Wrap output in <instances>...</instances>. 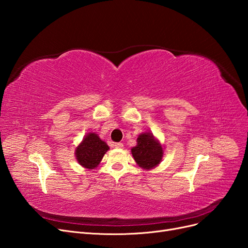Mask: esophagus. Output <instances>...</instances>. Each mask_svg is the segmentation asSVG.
<instances>
[{"label":"esophagus","instance_id":"1","mask_svg":"<svg viewBox=\"0 0 248 248\" xmlns=\"http://www.w3.org/2000/svg\"><path fill=\"white\" fill-rule=\"evenodd\" d=\"M112 146H114L117 149H122L123 148V144H121V142H116V144H114Z\"/></svg>","mask_w":248,"mask_h":248}]
</instances>
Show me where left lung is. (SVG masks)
Masks as SVG:
<instances>
[{"label": "left lung", "mask_w": 248, "mask_h": 248, "mask_svg": "<svg viewBox=\"0 0 248 248\" xmlns=\"http://www.w3.org/2000/svg\"><path fill=\"white\" fill-rule=\"evenodd\" d=\"M138 145L131 149L134 160L144 170H151L158 166L163 156V148L151 132L140 133Z\"/></svg>", "instance_id": "1"}]
</instances>
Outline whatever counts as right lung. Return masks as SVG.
Masks as SVG:
<instances>
[{
  "mask_svg": "<svg viewBox=\"0 0 248 248\" xmlns=\"http://www.w3.org/2000/svg\"><path fill=\"white\" fill-rule=\"evenodd\" d=\"M108 146L96 133L90 132L76 150L77 160L81 167L89 170L95 169L100 163L103 155L108 152Z\"/></svg>",
  "mask_w": 248,
  "mask_h": 248,
  "instance_id": "obj_1",
  "label": "right lung"
}]
</instances>
